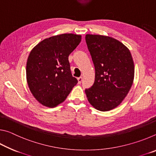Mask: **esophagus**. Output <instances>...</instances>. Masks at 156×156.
Listing matches in <instances>:
<instances>
[{
	"mask_svg": "<svg viewBox=\"0 0 156 156\" xmlns=\"http://www.w3.org/2000/svg\"><path fill=\"white\" fill-rule=\"evenodd\" d=\"M82 80H83V77H79L78 78V84H80Z\"/></svg>",
	"mask_w": 156,
	"mask_h": 156,
	"instance_id": "34e87169",
	"label": "esophagus"
}]
</instances>
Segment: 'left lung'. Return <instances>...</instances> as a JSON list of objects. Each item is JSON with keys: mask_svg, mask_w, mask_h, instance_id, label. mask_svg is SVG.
I'll list each match as a JSON object with an SVG mask.
<instances>
[{"mask_svg": "<svg viewBox=\"0 0 156 156\" xmlns=\"http://www.w3.org/2000/svg\"><path fill=\"white\" fill-rule=\"evenodd\" d=\"M85 40L95 67V81L85 89L95 109L107 112L118 107L129 93L134 63L125 45L109 36L87 34Z\"/></svg>", "mask_w": 156, "mask_h": 156, "instance_id": "left-lung-1", "label": "left lung"}]
</instances>
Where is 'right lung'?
<instances>
[{
	"instance_id": "1",
	"label": "right lung",
	"mask_w": 156,
	"mask_h": 156,
	"mask_svg": "<svg viewBox=\"0 0 156 156\" xmlns=\"http://www.w3.org/2000/svg\"><path fill=\"white\" fill-rule=\"evenodd\" d=\"M80 41V35L60 34L42 41L31 51L26 67L27 84L44 106L54 107L61 103L78 83L68 58Z\"/></svg>"
}]
</instances>
